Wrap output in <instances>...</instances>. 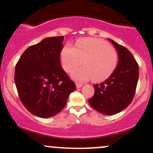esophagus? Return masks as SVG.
Returning <instances> with one entry per match:
<instances>
[{
    "instance_id": "esophagus-1",
    "label": "esophagus",
    "mask_w": 153,
    "mask_h": 153,
    "mask_svg": "<svg viewBox=\"0 0 153 153\" xmlns=\"http://www.w3.org/2000/svg\"><path fill=\"white\" fill-rule=\"evenodd\" d=\"M75 85H76V87H77V88H81L82 85V84H81V83H78V82H76V84H75Z\"/></svg>"
}]
</instances>
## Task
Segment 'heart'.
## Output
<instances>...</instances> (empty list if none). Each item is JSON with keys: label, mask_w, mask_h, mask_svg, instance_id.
Returning a JSON list of instances; mask_svg holds the SVG:
<instances>
[{"label": "heart", "mask_w": 153, "mask_h": 153, "mask_svg": "<svg viewBox=\"0 0 153 153\" xmlns=\"http://www.w3.org/2000/svg\"><path fill=\"white\" fill-rule=\"evenodd\" d=\"M61 61L66 72H72L71 78L78 82L94 78L96 81L105 80L112 74L117 64V53L108 44L96 39H83L76 42V47L65 45L61 51Z\"/></svg>", "instance_id": "1"}]
</instances>
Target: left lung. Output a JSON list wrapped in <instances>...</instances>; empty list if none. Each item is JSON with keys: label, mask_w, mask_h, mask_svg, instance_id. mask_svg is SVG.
<instances>
[{"label": "left lung", "mask_w": 153, "mask_h": 153, "mask_svg": "<svg viewBox=\"0 0 153 153\" xmlns=\"http://www.w3.org/2000/svg\"><path fill=\"white\" fill-rule=\"evenodd\" d=\"M108 39L118 53V64L109 78L94 85V95L88 102L101 114L113 115L125 109L132 101L139 78V66L126 47Z\"/></svg>", "instance_id": "8db88e82"}]
</instances>
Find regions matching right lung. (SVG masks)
I'll use <instances>...</instances> for the list:
<instances>
[{"mask_svg":"<svg viewBox=\"0 0 153 153\" xmlns=\"http://www.w3.org/2000/svg\"><path fill=\"white\" fill-rule=\"evenodd\" d=\"M64 36L47 37L24 51L15 68L19 96L26 109L41 118H49L65 106L76 89L60 64Z\"/></svg>","mask_w":153,"mask_h":153,"instance_id":"right-lung-1","label":"right lung"}]
</instances>
